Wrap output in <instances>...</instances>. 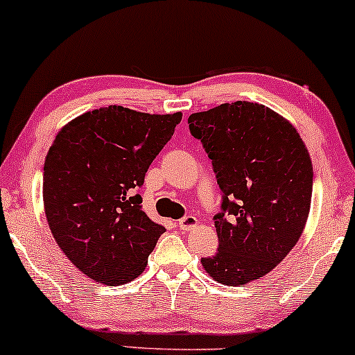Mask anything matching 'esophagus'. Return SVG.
Segmentation results:
<instances>
[{
	"mask_svg": "<svg viewBox=\"0 0 355 355\" xmlns=\"http://www.w3.org/2000/svg\"><path fill=\"white\" fill-rule=\"evenodd\" d=\"M198 225V220L196 216H192V215H187V216H184V218H181V220L178 221V226H179V230L181 231H191V230H193V227H196Z\"/></svg>",
	"mask_w": 355,
	"mask_h": 355,
	"instance_id": "1",
	"label": "esophagus"
}]
</instances>
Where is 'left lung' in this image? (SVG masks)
Listing matches in <instances>:
<instances>
[{"mask_svg":"<svg viewBox=\"0 0 355 355\" xmlns=\"http://www.w3.org/2000/svg\"><path fill=\"white\" fill-rule=\"evenodd\" d=\"M221 189L213 216L218 252L202 259L213 279L242 286L270 273L297 244L312 198L309 152L293 124L250 101L225 103L187 119Z\"/></svg>","mask_w":355,"mask_h":355,"instance_id":"1","label":"left lung"}]
</instances>
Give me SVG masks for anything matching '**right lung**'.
<instances>
[{
	"mask_svg": "<svg viewBox=\"0 0 355 355\" xmlns=\"http://www.w3.org/2000/svg\"><path fill=\"white\" fill-rule=\"evenodd\" d=\"M181 119L111 105L58 132L43 166L46 220L60 249L89 278L118 286L147 266L166 230L144 213L139 187Z\"/></svg>",
	"mask_w": 355,
	"mask_h": 355,
	"instance_id": "add662e5",
	"label": "right lung"
}]
</instances>
